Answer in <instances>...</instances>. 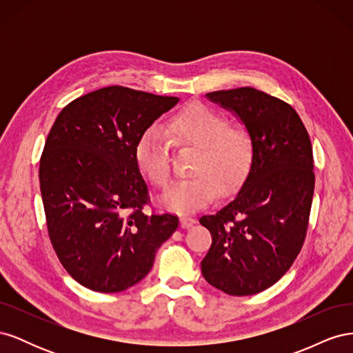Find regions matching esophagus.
<instances>
[{
	"mask_svg": "<svg viewBox=\"0 0 353 353\" xmlns=\"http://www.w3.org/2000/svg\"><path fill=\"white\" fill-rule=\"evenodd\" d=\"M179 223H181V227H183V228H190V227L194 225L196 219L191 218V216H181Z\"/></svg>",
	"mask_w": 353,
	"mask_h": 353,
	"instance_id": "34e87169",
	"label": "esophagus"
}]
</instances>
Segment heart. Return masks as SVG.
Returning a JSON list of instances; mask_svg holds the SVG:
<instances>
[{"label": "heart", "mask_w": 353, "mask_h": 353, "mask_svg": "<svg viewBox=\"0 0 353 353\" xmlns=\"http://www.w3.org/2000/svg\"><path fill=\"white\" fill-rule=\"evenodd\" d=\"M169 132L178 144L199 148L191 174L162 194L163 206L188 213L205 208L216 190L228 194L249 175L254 157L252 134L243 126H231L225 114L193 101L169 121ZM135 162L140 172L156 187H165L170 178L169 145L163 132L150 126L135 144Z\"/></svg>", "instance_id": "obj_1"}]
</instances>
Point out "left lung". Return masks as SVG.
<instances>
[{
  "label": "left lung",
  "instance_id": "8db88e82",
  "mask_svg": "<svg viewBox=\"0 0 353 353\" xmlns=\"http://www.w3.org/2000/svg\"><path fill=\"white\" fill-rule=\"evenodd\" d=\"M206 97L244 123L254 157L237 196L200 218L212 236L201 274L223 293L250 296L279 281L302 249L315 187L312 145L296 110L270 94L243 87Z\"/></svg>",
  "mask_w": 353,
  "mask_h": 353
}]
</instances>
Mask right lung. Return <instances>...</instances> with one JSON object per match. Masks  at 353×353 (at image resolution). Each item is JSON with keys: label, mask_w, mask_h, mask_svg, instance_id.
Wrapping results in <instances>:
<instances>
[{"label": "right lung", "mask_w": 353, "mask_h": 353, "mask_svg": "<svg viewBox=\"0 0 353 353\" xmlns=\"http://www.w3.org/2000/svg\"><path fill=\"white\" fill-rule=\"evenodd\" d=\"M178 97L105 87L73 100L47 137L39 185L48 236L73 280L100 293L132 287L150 272L178 216L145 215L148 188L135 144Z\"/></svg>", "instance_id": "right-lung-1"}]
</instances>
